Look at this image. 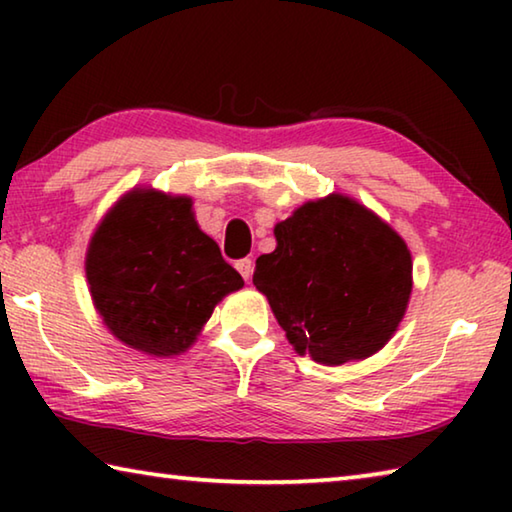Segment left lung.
Masks as SVG:
<instances>
[{
  "instance_id": "8db88e82",
  "label": "left lung",
  "mask_w": 512,
  "mask_h": 512,
  "mask_svg": "<svg viewBox=\"0 0 512 512\" xmlns=\"http://www.w3.org/2000/svg\"><path fill=\"white\" fill-rule=\"evenodd\" d=\"M85 277L110 334L162 359L192 348L214 307L244 287L198 228L192 198L146 187L121 196L103 216Z\"/></svg>"
}]
</instances>
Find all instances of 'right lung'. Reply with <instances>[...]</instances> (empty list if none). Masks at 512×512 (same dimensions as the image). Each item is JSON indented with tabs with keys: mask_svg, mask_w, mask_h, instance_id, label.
Segmentation results:
<instances>
[{
	"mask_svg": "<svg viewBox=\"0 0 512 512\" xmlns=\"http://www.w3.org/2000/svg\"><path fill=\"white\" fill-rule=\"evenodd\" d=\"M275 241L257 259L253 284L293 350L341 366L393 339L411 300L413 262L379 214L329 194L277 223Z\"/></svg>",
	"mask_w": 512,
	"mask_h": 512,
	"instance_id": "right-lung-1",
	"label": "right lung"
}]
</instances>
